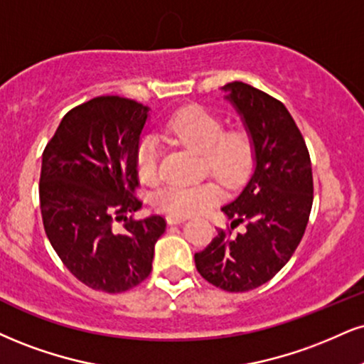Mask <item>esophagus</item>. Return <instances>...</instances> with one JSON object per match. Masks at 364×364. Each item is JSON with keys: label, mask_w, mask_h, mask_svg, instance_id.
<instances>
[{"label": "esophagus", "mask_w": 364, "mask_h": 364, "mask_svg": "<svg viewBox=\"0 0 364 364\" xmlns=\"http://www.w3.org/2000/svg\"><path fill=\"white\" fill-rule=\"evenodd\" d=\"M186 220V217L183 215H173V213H169L168 217H166V222H168L169 225H176V224H183V222Z\"/></svg>", "instance_id": "1"}]
</instances>
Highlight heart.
Segmentation results:
<instances>
[{"instance_id": "heart-1", "label": "heart", "mask_w": 364, "mask_h": 364, "mask_svg": "<svg viewBox=\"0 0 364 364\" xmlns=\"http://www.w3.org/2000/svg\"><path fill=\"white\" fill-rule=\"evenodd\" d=\"M166 139L183 144L203 154L205 166L213 176L229 188L246 181L254 164L252 139L244 129L224 130V122L215 113L201 107H185L164 124ZM161 146L147 135L135 151V168L144 183H154L159 176ZM224 190L215 181L196 185L169 183L156 191L152 205L173 215H200L222 200Z\"/></svg>"}]
</instances>
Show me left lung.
Here are the masks:
<instances>
[{
    "mask_svg": "<svg viewBox=\"0 0 364 364\" xmlns=\"http://www.w3.org/2000/svg\"><path fill=\"white\" fill-rule=\"evenodd\" d=\"M227 100L242 115L254 146V173L237 198L222 208L230 227L195 254L198 273L225 291H249L290 261L314 203L312 163L304 135L279 100L234 81ZM242 223L244 232L234 235Z\"/></svg>",
    "mask_w": 364,
    "mask_h": 364,
    "instance_id": "1",
    "label": "left lung"
}]
</instances>
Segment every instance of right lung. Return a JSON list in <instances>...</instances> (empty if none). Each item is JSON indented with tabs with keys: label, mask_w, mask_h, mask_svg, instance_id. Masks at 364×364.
<instances>
[{
	"label": "right lung",
	"mask_w": 364,
	"mask_h": 364,
	"mask_svg": "<svg viewBox=\"0 0 364 364\" xmlns=\"http://www.w3.org/2000/svg\"><path fill=\"white\" fill-rule=\"evenodd\" d=\"M147 112L135 100L96 96L65 113L43 149V229L65 268L93 290L122 293L142 283L166 230L161 215L134 218L142 207L135 151Z\"/></svg>",
	"instance_id": "obj_1"
}]
</instances>
